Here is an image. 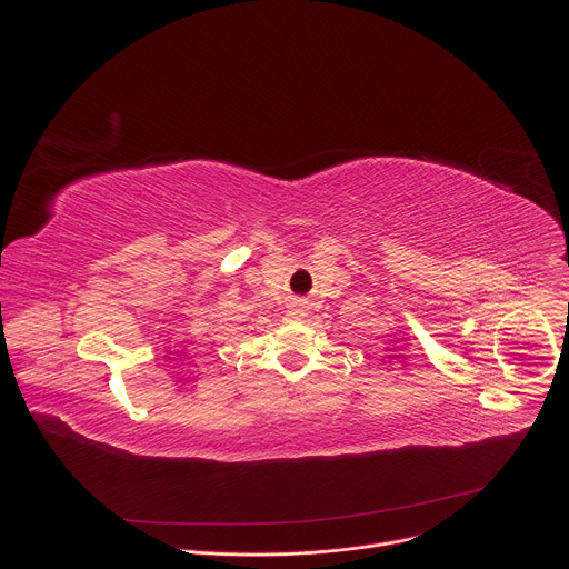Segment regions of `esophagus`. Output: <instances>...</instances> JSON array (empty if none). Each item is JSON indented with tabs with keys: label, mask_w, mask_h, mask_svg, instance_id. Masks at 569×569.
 I'll return each mask as SVG.
<instances>
[{
	"label": "esophagus",
	"mask_w": 569,
	"mask_h": 569,
	"mask_svg": "<svg viewBox=\"0 0 569 569\" xmlns=\"http://www.w3.org/2000/svg\"><path fill=\"white\" fill-rule=\"evenodd\" d=\"M290 315H292V317H295V319H301V317H303V315H306V306H303V303H299V301H297V303H295V306H292V308H290Z\"/></svg>",
	"instance_id": "obj_1"
}]
</instances>
